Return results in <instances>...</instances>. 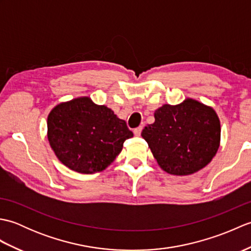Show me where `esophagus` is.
Listing matches in <instances>:
<instances>
[{
	"instance_id": "1",
	"label": "esophagus",
	"mask_w": 251,
	"mask_h": 251,
	"mask_svg": "<svg viewBox=\"0 0 251 251\" xmlns=\"http://www.w3.org/2000/svg\"><path fill=\"white\" fill-rule=\"evenodd\" d=\"M142 128H143L142 126H139V127H137V128H135V129H134L135 136H140V135H141V131H142Z\"/></svg>"
}]
</instances>
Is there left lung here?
Returning <instances> with one entry per match:
<instances>
[{"label": "left lung", "mask_w": 251, "mask_h": 251, "mask_svg": "<svg viewBox=\"0 0 251 251\" xmlns=\"http://www.w3.org/2000/svg\"><path fill=\"white\" fill-rule=\"evenodd\" d=\"M155 122L141 136L165 172L186 176L199 172L216 155L220 145V121L215 110L193 99L164 104Z\"/></svg>", "instance_id": "1"}]
</instances>
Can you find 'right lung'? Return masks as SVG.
I'll return each instance as SVG.
<instances>
[{
	"instance_id": "1",
	"label": "right lung",
	"mask_w": 251,
	"mask_h": 251,
	"mask_svg": "<svg viewBox=\"0 0 251 251\" xmlns=\"http://www.w3.org/2000/svg\"><path fill=\"white\" fill-rule=\"evenodd\" d=\"M134 136L126 122L88 97L60 103L47 117V137L59 161L81 174L102 172Z\"/></svg>"
}]
</instances>
